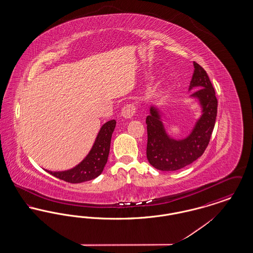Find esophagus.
Instances as JSON below:
<instances>
[{
	"mask_svg": "<svg viewBox=\"0 0 253 253\" xmlns=\"http://www.w3.org/2000/svg\"><path fill=\"white\" fill-rule=\"evenodd\" d=\"M135 111H136V108H135V106H134L133 104H132V103L126 104V105H124V107L122 108L121 116H122L124 119H132V117H133V115L135 114Z\"/></svg>",
	"mask_w": 253,
	"mask_h": 253,
	"instance_id": "obj_1",
	"label": "esophagus"
}]
</instances>
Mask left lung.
I'll list each match as a JSON object with an SVG mask.
<instances>
[{"instance_id":"left-lung-1","label":"left lung","mask_w":253,"mask_h":253,"mask_svg":"<svg viewBox=\"0 0 253 253\" xmlns=\"http://www.w3.org/2000/svg\"><path fill=\"white\" fill-rule=\"evenodd\" d=\"M194 71L189 90L196 89L191 96L199 99L202 116L193 131L184 139L170 138L164 129L158 109L151 106L146 118L147 151L150 164L159 170H177L192 164L204 154L214 128L217 116V98L214 88L204 68L193 61Z\"/></svg>"}]
</instances>
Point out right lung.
<instances>
[{"instance_id":"obj_1","label":"right lung","mask_w":253,"mask_h":253,"mask_svg":"<svg viewBox=\"0 0 253 253\" xmlns=\"http://www.w3.org/2000/svg\"><path fill=\"white\" fill-rule=\"evenodd\" d=\"M116 123L115 120H112L102 125L90 153L75 168L63 171H51L47 169L46 171L55 177L69 183H82L95 179L102 172L107 163L111 137Z\"/></svg>"}]
</instances>
